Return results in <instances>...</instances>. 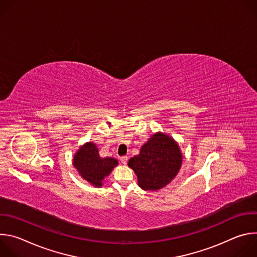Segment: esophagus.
<instances>
[{
  "label": "esophagus",
  "instance_id": "esophagus-1",
  "mask_svg": "<svg viewBox=\"0 0 257 257\" xmlns=\"http://www.w3.org/2000/svg\"><path fill=\"white\" fill-rule=\"evenodd\" d=\"M120 161H121V163H122L123 165H126V164H127V161H128V158H127V157H121V158H120Z\"/></svg>",
  "mask_w": 257,
  "mask_h": 257
}]
</instances>
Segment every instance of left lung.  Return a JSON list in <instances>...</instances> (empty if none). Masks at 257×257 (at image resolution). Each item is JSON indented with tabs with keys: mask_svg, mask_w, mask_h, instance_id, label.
I'll return each mask as SVG.
<instances>
[{
	"mask_svg": "<svg viewBox=\"0 0 257 257\" xmlns=\"http://www.w3.org/2000/svg\"><path fill=\"white\" fill-rule=\"evenodd\" d=\"M182 160L178 142L166 133L157 132L141 146L139 155L129 160L128 166L136 174L141 189L158 191L174 180Z\"/></svg>",
	"mask_w": 257,
	"mask_h": 257,
	"instance_id": "obj_1",
	"label": "left lung"
}]
</instances>
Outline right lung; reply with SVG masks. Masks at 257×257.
I'll use <instances>...</instances> for the list:
<instances>
[{
  "label": "right lung",
  "mask_w": 257,
  "mask_h": 257,
  "mask_svg": "<svg viewBox=\"0 0 257 257\" xmlns=\"http://www.w3.org/2000/svg\"><path fill=\"white\" fill-rule=\"evenodd\" d=\"M74 167L81 178L94 187H101L104 179L119 165L114 158H100L97 146L93 142L81 145L73 157Z\"/></svg>",
  "instance_id": "obj_1"
}]
</instances>
